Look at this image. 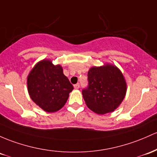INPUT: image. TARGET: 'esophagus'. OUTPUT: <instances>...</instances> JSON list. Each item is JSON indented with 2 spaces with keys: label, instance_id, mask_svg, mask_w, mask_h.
Wrapping results in <instances>:
<instances>
[{
  "label": "esophagus",
  "instance_id": "obj_1",
  "mask_svg": "<svg viewBox=\"0 0 157 157\" xmlns=\"http://www.w3.org/2000/svg\"><path fill=\"white\" fill-rule=\"evenodd\" d=\"M74 87H75V89H78L79 88H80V84L79 83L75 84V85H74Z\"/></svg>",
  "mask_w": 157,
  "mask_h": 157
}]
</instances>
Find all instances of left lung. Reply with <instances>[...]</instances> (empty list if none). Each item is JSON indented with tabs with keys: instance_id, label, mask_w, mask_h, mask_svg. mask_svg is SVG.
Masks as SVG:
<instances>
[{
	"instance_id": "left-lung-1",
	"label": "left lung",
	"mask_w": 157,
	"mask_h": 157,
	"mask_svg": "<svg viewBox=\"0 0 157 157\" xmlns=\"http://www.w3.org/2000/svg\"><path fill=\"white\" fill-rule=\"evenodd\" d=\"M88 87L82 91V97L88 107L97 114L113 112L126 95V80L115 65L92 67L88 72Z\"/></svg>"
}]
</instances>
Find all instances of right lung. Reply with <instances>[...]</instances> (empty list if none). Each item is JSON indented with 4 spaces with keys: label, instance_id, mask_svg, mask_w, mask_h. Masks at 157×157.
Masks as SVG:
<instances>
[{
    "label": "right lung",
    "instance_id": "right-lung-1",
    "mask_svg": "<svg viewBox=\"0 0 157 157\" xmlns=\"http://www.w3.org/2000/svg\"><path fill=\"white\" fill-rule=\"evenodd\" d=\"M27 82L31 99L48 113L63 108L74 89L61 65H54L49 59H43L33 68Z\"/></svg>",
    "mask_w": 157,
    "mask_h": 157
}]
</instances>
